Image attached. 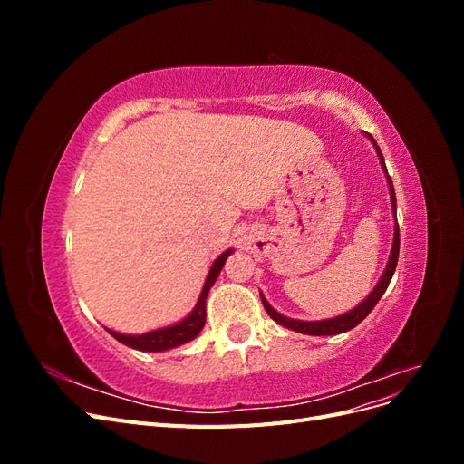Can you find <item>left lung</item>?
I'll return each instance as SVG.
<instances>
[{
  "mask_svg": "<svg viewBox=\"0 0 464 464\" xmlns=\"http://www.w3.org/2000/svg\"><path fill=\"white\" fill-rule=\"evenodd\" d=\"M372 143L375 145L373 137L370 135ZM377 149V157L379 160H382V166L383 170L387 174V168H385V159L382 150H379V147L375 145ZM387 184H389V193H391V203H392V210H395L397 215V198H395V188H392V181H391V176L387 174ZM399 247H401V236H399V222H395V237H392V249H391V257H389V263L385 266V273L383 276L379 278L377 286L373 288V292L370 294V296L363 300L360 305H356L354 310H350L348 314H343L339 317H333V319H325V321H298V319H290V317H285L280 315L276 310H273L271 304L265 300V296L261 294V302L265 305L266 314L271 315V319H275L278 325H283L286 329H292V331H298V333H304V334H314V336H327V334H339V333H346L350 329H354L358 323H362L363 319H366L370 315V312L375 307V304L382 300L383 292L387 290L389 283L392 275H395V269H397V261H399Z\"/></svg>",
  "mask_w": 464,
  "mask_h": 464,
  "instance_id": "1",
  "label": "left lung"
}]
</instances>
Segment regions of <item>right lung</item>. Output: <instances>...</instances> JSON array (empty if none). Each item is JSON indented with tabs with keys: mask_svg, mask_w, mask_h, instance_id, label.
Here are the masks:
<instances>
[{
	"mask_svg": "<svg viewBox=\"0 0 464 464\" xmlns=\"http://www.w3.org/2000/svg\"><path fill=\"white\" fill-rule=\"evenodd\" d=\"M232 254V249H227L224 254L213 263L210 266V271L207 275L205 280V286L201 290V296L198 305H195V310L186 317L181 319L179 323L172 327H164V329H157V331H150L145 334H123V333H116V331H110L106 329L111 336H114L116 341H120L121 344L135 348V350H143V353H162V350H170L174 346H179L184 343L193 341L195 336H198L205 325V307H207V296H208V290L210 286L215 285L217 276L222 271V265L227 261V257Z\"/></svg>",
	"mask_w": 464,
	"mask_h": 464,
	"instance_id": "obj_1",
	"label": "right lung"
}]
</instances>
